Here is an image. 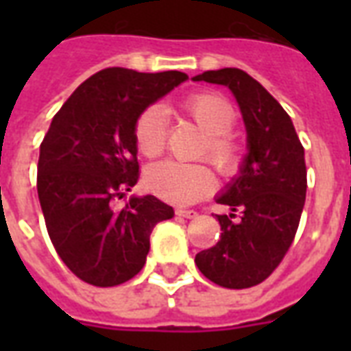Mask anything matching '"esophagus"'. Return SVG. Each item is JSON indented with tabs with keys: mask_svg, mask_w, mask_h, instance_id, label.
I'll return each instance as SVG.
<instances>
[{
	"mask_svg": "<svg viewBox=\"0 0 351 351\" xmlns=\"http://www.w3.org/2000/svg\"><path fill=\"white\" fill-rule=\"evenodd\" d=\"M176 214L182 216V218H195V216H197V213L191 210V208H176Z\"/></svg>",
	"mask_w": 351,
	"mask_h": 351,
	"instance_id": "1",
	"label": "esophagus"
}]
</instances>
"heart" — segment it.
I'll return each instance as SVG.
<instances>
[{"label":"heart","mask_w":351,"mask_h":351,"mask_svg":"<svg viewBox=\"0 0 351 351\" xmlns=\"http://www.w3.org/2000/svg\"><path fill=\"white\" fill-rule=\"evenodd\" d=\"M180 112L190 116L206 133L201 154H206L221 175H235L243 163V145L231 135L237 114L233 105L218 93H193L178 103ZM133 138L145 158H158L165 148V110L160 105L146 107L135 120ZM146 184L158 197L171 203H193L214 190V175L203 163L161 161L148 169Z\"/></svg>","instance_id":"1"}]
</instances>
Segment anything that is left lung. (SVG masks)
<instances>
[{
    "mask_svg": "<svg viewBox=\"0 0 351 351\" xmlns=\"http://www.w3.org/2000/svg\"><path fill=\"white\" fill-rule=\"evenodd\" d=\"M193 80L228 86L248 133L241 175L216 199L231 208L216 214L220 241L199 252L195 265L221 287L258 286L284 259L299 228L306 197L304 148L282 105L243 69L205 71Z\"/></svg>",
    "mask_w": 351,
    "mask_h": 351,
    "instance_id": "left-lung-1",
    "label": "left lung"
}]
</instances>
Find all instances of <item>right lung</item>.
<instances>
[{"instance_id": "add662e5", "label": "right lung", "mask_w": 351, "mask_h": 351, "mask_svg": "<svg viewBox=\"0 0 351 351\" xmlns=\"http://www.w3.org/2000/svg\"><path fill=\"white\" fill-rule=\"evenodd\" d=\"M186 73L108 67L84 80L52 118L37 163V193L60 259L86 284L120 286L146 263L156 223L173 206L154 195L116 206L138 180L133 125Z\"/></svg>"}]
</instances>
